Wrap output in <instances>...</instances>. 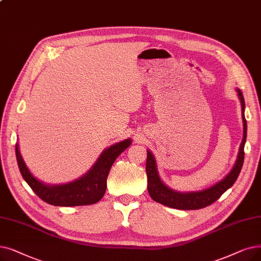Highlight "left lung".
Listing matches in <instances>:
<instances>
[{
    "instance_id": "obj_1",
    "label": "left lung",
    "mask_w": 261,
    "mask_h": 261,
    "mask_svg": "<svg viewBox=\"0 0 261 261\" xmlns=\"http://www.w3.org/2000/svg\"><path fill=\"white\" fill-rule=\"evenodd\" d=\"M238 96L240 98L242 106V119H243V139L240 145L239 154H238L237 162L231 169V172L226 176L222 181L214 185L213 187L203 190L200 192H192V193H179V192L173 191L167 188L159 177L154 156L150 151H147V161H146V174L148 178V193L150 197L160 202L164 206L180 209V210H196L205 208L215 200H218L224 192L227 191L237 180L239 176L244 161V145L246 140V119L244 117V98L240 89H237Z\"/></svg>"
}]
</instances>
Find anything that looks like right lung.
Instances as JSON below:
<instances>
[{
	"label": "right lung",
	"instance_id": "add662e5",
	"mask_svg": "<svg viewBox=\"0 0 261 261\" xmlns=\"http://www.w3.org/2000/svg\"><path fill=\"white\" fill-rule=\"evenodd\" d=\"M131 141L126 140L111 146L90 168V171L71 184L48 187L32 176L16 145L17 162L22 177L39 198L53 206H83L99 201L107 190V178L116 158L130 146Z\"/></svg>",
	"mask_w": 261,
	"mask_h": 261
}]
</instances>
